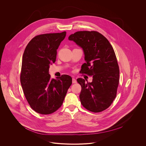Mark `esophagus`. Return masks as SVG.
<instances>
[{"instance_id":"esophagus-1","label":"esophagus","mask_w":146,"mask_h":146,"mask_svg":"<svg viewBox=\"0 0 146 146\" xmlns=\"http://www.w3.org/2000/svg\"><path fill=\"white\" fill-rule=\"evenodd\" d=\"M72 83L73 84L76 83V80L75 78H73V79H72Z\"/></svg>"}]
</instances>
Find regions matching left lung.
I'll list each match as a JSON object with an SVG mask.
<instances>
[{
  "label": "left lung",
  "instance_id": "obj_1",
  "mask_svg": "<svg viewBox=\"0 0 146 146\" xmlns=\"http://www.w3.org/2000/svg\"><path fill=\"white\" fill-rule=\"evenodd\" d=\"M68 39L83 49L86 63L82 64L80 73L93 78L91 83L77 79L82 86L81 104L89 111H104L116 97L119 82V67L114 50L108 39L97 31H78Z\"/></svg>",
  "mask_w": 146,
  "mask_h": 146
}]
</instances>
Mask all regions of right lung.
<instances>
[{
	"mask_svg": "<svg viewBox=\"0 0 146 146\" xmlns=\"http://www.w3.org/2000/svg\"><path fill=\"white\" fill-rule=\"evenodd\" d=\"M66 35L63 32L36 35L29 42L23 55L22 88L30 107L41 114L56 111L72 83L68 75L54 79L49 73V64L55 62L57 50Z\"/></svg>",
	"mask_w": 146,
	"mask_h": 146,
	"instance_id": "add662e5",
	"label": "right lung"
}]
</instances>
